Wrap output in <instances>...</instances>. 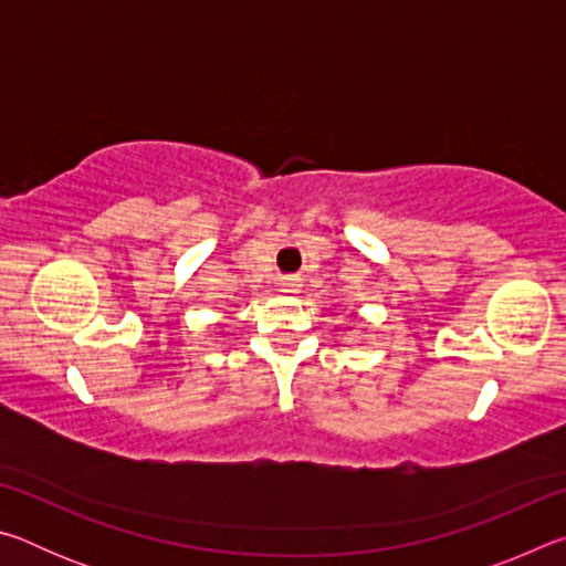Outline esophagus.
<instances>
[{
	"label": "esophagus",
	"mask_w": 566,
	"mask_h": 566,
	"mask_svg": "<svg viewBox=\"0 0 566 566\" xmlns=\"http://www.w3.org/2000/svg\"><path fill=\"white\" fill-rule=\"evenodd\" d=\"M280 286H282V292H290V294H296L300 292V280H296V276H282L280 280Z\"/></svg>",
	"instance_id": "obj_1"
}]
</instances>
